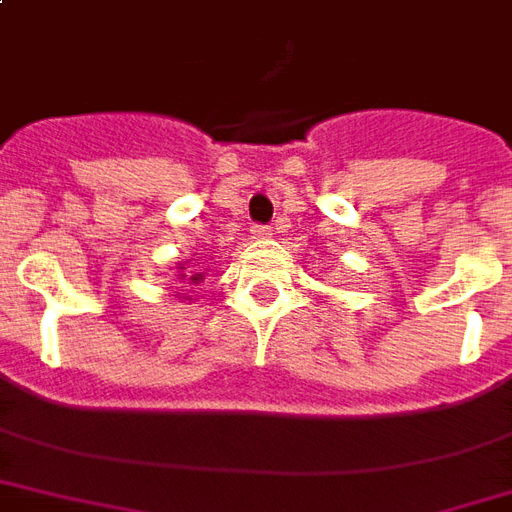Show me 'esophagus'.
Here are the masks:
<instances>
[{"label":"esophagus","instance_id":"34e87169","mask_svg":"<svg viewBox=\"0 0 512 512\" xmlns=\"http://www.w3.org/2000/svg\"><path fill=\"white\" fill-rule=\"evenodd\" d=\"M251 234L253 237H259V240H264V237H270L272 234V226H253Z\"/></svg>","mask_w":512,"mask_h":512}]
</instances>
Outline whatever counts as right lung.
<instances>
[{"label":"right lung","instance_id":"add662e5","mask_svg":"<svg viewBox=\"0 0 512 512\" xmlns=\"http://www.w3.org/2000/svg\"><path fill=\"white\" fill-rule=\"evenodd\" d=\"M202 278H205V272L188 270V261H180L178 270H175V280H178V283H188V286H194V283H202ZM183 299H188V297H183Z\"/></svg>","mask_w":512,"mask_h":512}]
</instances>
